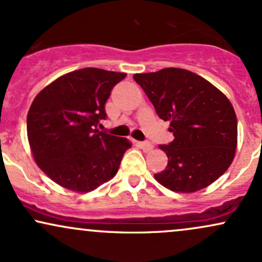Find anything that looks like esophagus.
I'll list each match as a JSON object with an SVG mask.
<instances>
[{
	"mask_svg": "<svg viewBox=\"0 0 262 262\" xmlns=\"http://www.w3.org/2000/svg\"><path fill=\"white\" fill-rule=\"evenodd\" d=\"M138 145L140 146L141 149L144 150V151L145 152H150L152 150V148H154V146L151 145V144L149 143V141H139V143H137Z\"/></svg>",
	"mask_w": 262,
	"mask_h": 262,
	"instance_id": "1",
	"label": "esophagus"
}]
</instances>
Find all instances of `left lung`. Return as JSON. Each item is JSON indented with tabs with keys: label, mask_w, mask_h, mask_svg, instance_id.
I'll return each instance as SVG.
<instances>
[{
	"label": "left lung",
	"mask_w": 262,
	"mask_h": 262,
	"mask_svg": "<svg viewBox=\"0 0 262 262\" xmlns=\"http://www.w3.org/2000/svg\"><path fill=\"white\" fill-rule=\"evenodd\" d=\"M159 118L170 122L173 139L159 145L167 166L154 177L170 191L193 193L218 180L235 156L236 114L230 101L209 81L185 69L135 74Z\"/></svg>",
	"instance_id": "left-lung-1"
}]
</instances>
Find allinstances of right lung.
Returning a JSON list of instances; mask_svg holds the SVG:
<instances>
[{
	"label": "right lung",
	"instance_id": "right-lung-1",
	"mask_svg": "<svg viewBox=\"0 0 262 262\" xmlns=\"http://www.w3.org/2000/svg\"><path fill=\"white\" fill-rule=\"evenodd\" d=\"M125 76L81 69L53 81L33 100L27 116L32 155L61 187L85 193L116 176L132 143L96 127L106 118L104 104L111 91Z\"/></svg>",
	"mask_w": 262,
	"mask_h": 262
}]
</instances>
